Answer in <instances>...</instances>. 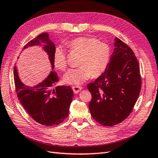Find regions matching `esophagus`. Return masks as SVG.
Wrapping results in <instances>:
<instances>
[{
    "instance_id": "esophagus-1",
    "label": "esophagus",
    "mask_w": 158,
    "mask_h": 158,
    "mask_svg": "<svg viewBox=\"0 0 158 158\" xmlns=\"http://www.w3.org/2000/svg\"><path fill=\"white\" fill-rule=\"evenodd\" d=\"M73 92L75 94H78L79 91L82 89V87L80 86H73Z\"/></svg>"
}]
</instances>
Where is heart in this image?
<instances>
[{
    "label": "heart",
    "instance_id": "obj_1",
    "mask_svg": "<svg viewBox=\"0 0 158 158\" xmlns=\"http://www.w3.org/2000/svg\"><path fill=\"white\" fill-rule=\"evenodd\" d=\"M71 50L81 54L77 68L70 69L64 75V81L71 85H79L85 82L91 75L100 76L107 67L110 48L107 44L93 37H79L67 44ZM54 64L57 69L64 71L67 60L65 50L61 46L55 48Z\"/></svg>",
    "mask_w": 158,
    "mask_h": 158
}]
</instances>
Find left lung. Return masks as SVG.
<instances>
[{"label":"left lung","instance_id":"8db88e82","mask_svg":"<svg viewBox=\"0 0 158 158\" xmlns=\"http://www.w3.org/2000/svg\"><path fill=\"white\" fill-rule=\"evenodd\" d=\"M104 73L87 85L92 99L91 116L100 124L111 127L126 119L139 96L141 78L133 51L118 38Z\"/></svg>","mask_w":158,"mask_h":158}]
</instances>
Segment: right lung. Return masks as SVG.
Returning <instances> with one entry per match:
<instances>
[{
  "label": "right lung",
  "instance_id": "1",
  "mask_svg": "<svg viewBox=\"0 0 158 158\" xmlns=\"http://www.w3.org/2000/svg\"><path fill=\"white\" fill-rule=\"evenodd\" d=\"M35 46H42L47 53L52 71L41 83L30 87L21 81L15 66L13 75L17 95L21 105L36 122L46 127L57 125L69 115L73 91L69 86L55 87L58 81L57 73L53 71L55 45L50 40L49 34L46 32L40 34L29 42L23 50Z\"/></svg>",
  "mask_w": 158,
  "mask_h": 158
}]
</instances>
